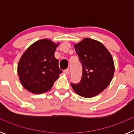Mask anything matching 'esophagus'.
Instances as JSON below:
<instances>
[{
  "mask_svg": "<svg viewBox=\"0 0 134 134\" xmlns=\"http://www.w3.org/2000/svg\"><path fill=\"white\" fill-rule=\"evenodd\" d=\"M64 73L65 74H66V75H68V74H70L69 69H66L65 70H64Z\"/></svg>",
  "mask_w": 134,
  "mask_h": 134,
  "instance_id": "obj_1",
  "label": "esophagus"
}]
</instances>
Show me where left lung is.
Instances as JSON below:
<instances>
[{
  "label": "left lung",
  "mask_w": 134,
  "mask_h": 134,
  "mask_svg": "<svg viewBox=\"0 0 134 134\" xmlns=\"http://www.w3.org/2000/svg\"><path fill=\"white\" fill-rule=\"evenodd\" d=\"M82 66V76L78 84L71 83L76 93L86 98L93 97L107 88L115 71L112 55L103 44L85 38L74 44Z\"/></svg>",
  "instance_id": "1"
}]
</instances>
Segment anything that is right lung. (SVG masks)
Returning <instances> with one entry per match:
<instances>
[{
	"label": "right lung",
	"mask_w": 134,
	"mask_h": 134,
	"mask_svg": "<svg viewBox=\"0 0 134 134\" xmlns=\"http://www.w3.org/2000/svg\"><path fill=\"white\" fill-rule=\"evenodd\" d=\"M59 43L43 39L31 45L21 56L17 72L23 87L34 94L49 91L62 71L54 56Z\"/></svg>",
	"instance_id": "1"
}]
</instances>
